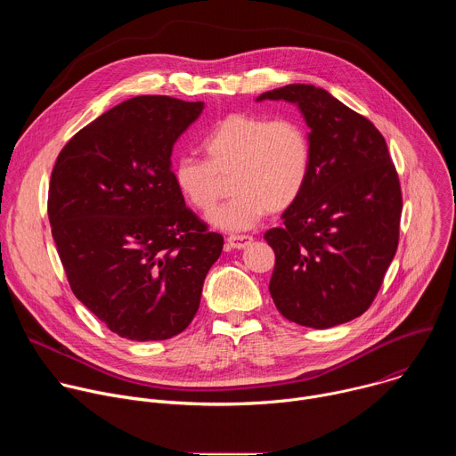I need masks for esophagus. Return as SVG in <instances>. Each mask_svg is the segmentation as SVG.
<instances>
[{
  "label": "esophagus",
  "instance_id": "34e87169",
  "mask_svg": "<svg viewBox=\"0 0 456 456\" xmlns=\"http://www.w3.org/2000/svg\"><path fill=\"white\" fill-rule=\"evenodd\" d=\"M250 241H252V236L248 234H231L227 238V247L240 250V248H245Z\"/></svg>",
  "mask_w": 456,
  "mask_h": 456
}]
</instances>
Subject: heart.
Segmentation results:
<instances>
[{
  "mask_svg": "<svg viewBox=\"0 0 456 456\" xmlns=\"http://www.w3.org/2000/svg\"><path fill=\"white\" fill-rule=\"evenodd\" d=\"M202 148L208 160L180 157L173 180L191 208L209 211L222 192V178L231 176L232 199L209 215L222 231H245L265 213L289 209L308 182L312 148L296 118L232 113L211 127Z\"/></svg>",
  "mask_w": 456,
  "mask_h": 456,
  "instance_id": "heart-1",
  "label": "heart"
}]
</instances>
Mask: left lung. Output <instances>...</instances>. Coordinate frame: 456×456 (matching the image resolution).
<instances>
[{
	"instance_id": "obj_1",
	"label": "left lung",
	"mask_w": 456,
	"mask_h": 456,
	"mask_svg": "<svg viewBox=\"0 0 456 456\" xmlns=\"http://www.w3.org/2000/svg\"><path fill=\"white\" fill-rule=\"evenodd\" d=\"M265 99L297 104L312 148L301 197L265 232L276 254L269 290L289 321L330 329L368 310L397 252L399 175L379 129L327 90L289 85Z\"/></svg>"
}]
</instances>
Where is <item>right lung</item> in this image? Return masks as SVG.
I'll return each mask as SVG.
<instances>
[{
	"mask_svg": "<svg viewBox=\"0 0 456 456\" xmlns=\"http://www.w3.org/2000/svg\"><path fill=\"white\" fill-rule=\"evenodd\" d=\"M204 102L127 99L85 126L55 160L52 236L76 297L129 341L183 332L224 236L178 192L171 151Z\"/></svg>",
	"mask_w": 456,
	"mask_h": 456,
	"instance_id": "right-lung-1",
	"label": "right lung"
}]
</instances>
